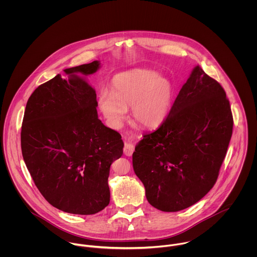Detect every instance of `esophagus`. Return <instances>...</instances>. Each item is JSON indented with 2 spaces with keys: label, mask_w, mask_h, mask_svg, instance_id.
Returning <instances> with one entry per match:
<instances>
[{
  "label": "esophagus",
  "mask_w": 257,
  "mask_h": 257,
  "mask_svg": "<svg viewBox=\"0 0 257 257\" xmlns=\"http://www.w3.org/2000/svg\"><path fill=\"white\" fill-rule=\"evenodd\" d=\"M126 138L130 140V139H132L133 137H132V136H127ZM134 149H135V147H134L133 144H131V143H125L124 147H123V153H124L125 155H127V156H131V155L133 154V152H134Z\"/></svg>",
  "instance_id": "1"
}]
</instances>
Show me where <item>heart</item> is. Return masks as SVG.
<instances>
[{
    "mask_svg": "<svg viewBox=\"0 0 257 257\" xmlns=\"http://www.w3.org/2000/svg\"><path fill=\"white\" fill-rule=\"evenodd\" d=\"M174 97L172 83L148 69H133L116 74L111 92L102 90L98 107L111 127H118L131 107V114L141 125L159 126L171 110Z\"/></svg>",
    "mask_w": 257,
    "mask_h": 257,
    "instance_id": "obj_1",
    "label": "heart"
}]
</instances>
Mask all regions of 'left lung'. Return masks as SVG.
Returning a JSON list of instances; mask_svg holds the SVG:
<instances>
[{
	"instance_id": "1",
	"label": "left lung",
	"mask_w": 257,
	"mask_h": 257,
	"mask_svg": "<svg viewBox=\"0 0 257 257\" xmlns=\"http://www.w3.org/2000/svg\"><path fill=\"white\" fill-rule=\"evenodd\" d=\"M232 125L224 90L197 65L166 119L144 136L133 154L148 203L178 212L200 201L218 179Z\"/></svg>"
}]
</instances>
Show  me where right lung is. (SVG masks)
I'll return each mask as SVG.
<instances>
[{
  "label": "right lung",
  "mask_w": 257,
  "mask_h": 257,
  "mask_svg": "<svg viewBox=\"0 0 257 257\" xmlns=\"http://www.w3.org/2000/svg\"><path fill=\"white\" fill-rule=\"evenodd\" d=\"M100 67L95 60L64 69L68 79L57 74L38 86L25 110L26 165L45 200L69 214L93 215L109 205L110 164L122 155L121 137L99 119L86 80Z\"/></svg>",
  "instance_id": "right-lung-1"
}]
</instances>
